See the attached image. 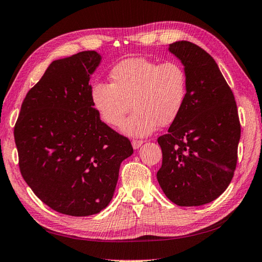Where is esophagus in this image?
<instances>
[{
	"instance_id": "34e87169",
	"label": "esophagus",
	"mask_w": 262,
	"mask_h": 262,
	"mask_svg": "<svg viewBox=\"0 0 262 262\" xmlns=\"http://www.w3.org/2000/svg\"><path fill=\"white\" fill-rule=\"evenodd\" d=\"M142 144H144V140H132V147L135 149H138Z\"/></svg>"
}]
</instances>
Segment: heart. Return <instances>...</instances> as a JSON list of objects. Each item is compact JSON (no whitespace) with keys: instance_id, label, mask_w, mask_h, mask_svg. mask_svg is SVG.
<instances>
[{"instance_id":"heart-1","label":"heart","mask_w":262,"mask_h":262,"mask_svg":"<svg viewBox=\"0 0 262 262\" xmlns=\"http://www.w3.org/2000/svg\"><path fill=\"white\" fill-rule=\"evenodd\" d=\"M111 77L113 83L93 84L92 103L110 126L120 125L133 105L136 111L122 125L127 136L150 135L159 125L172 124L184 110L188 81L179 62L130 58L116 63Z\"/></svg>"}]
</instances>
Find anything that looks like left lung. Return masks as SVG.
<instances>
[{
	"label": "left lung",
	"instance_id": "1",
	"mask_svg": "<svg viewBox=\"0 0 262 262\" xmlns=\"http://www.w3.org/2000/svg\"><path fill=\"white\" fill-rule=\"evenodd\" d=\"M170 52L185 66L187 99L166 135L159 137L162 166L157 180L179 206L203 205L223 194L237 164L241 123L233 91L210 54L179 41Z\"/></svg>",
	"mask_w": 262,
	"mask_h": 262
}]
</instances>
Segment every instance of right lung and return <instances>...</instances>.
<instances>
[{
	"label": "right lung",
	"instance_id": "right-lung-1",
	"mask_svg": "<svg viewBox=\"0 0 262 262\" xmlns=\"http://www.w3.org/2000/svg\"><path fill=\"white\" fill-rule=\"evenodd\" d=\"M96 51L54 60L27 92L14 125L19 169L44 204L59 213H99L114 195L126 137L101 122L91 99Z\"/></svg>",
	"mask_w": 262,
	"mask_h": 262
}]
</instances>
